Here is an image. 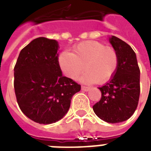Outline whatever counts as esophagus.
Here are the masks:
<instances>
[{"label":"esophagus","mask_w":151,"mask_h":151,"mask_svg":"<svg viewBox=\"0 0 151 151\" xmlns=\"http://www.w3.org/2000/svg\"><path fill=\"white\" fill-rule=\"evenodd\" d=\"M81 89H82L83 91H85V92H88V91L90 89V88L87 87V86H81Z\"/></svg>","instance_id":"34e87169"}]
</instances>
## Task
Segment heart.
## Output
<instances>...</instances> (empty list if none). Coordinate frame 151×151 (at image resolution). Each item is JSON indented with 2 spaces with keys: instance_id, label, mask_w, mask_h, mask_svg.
Returning a JSON list of instances; mask_svg holds the SVG:
<instances>
[{
  "instance_id": "heart-1",
  "label": "heart",
  "mask_w": 151,
  "mask_h": 151,
  "mask_svg": "<svg viewBox=\"0 0 151 151\" xmlns=\"http://www.w3.org/2000/svg\"><path fill=\"white\" fill-rule=\"evenodd\" d=\"M58 63L63 73L75 80L84 70V83L97 81L104 84L111 80L117 70L118 55L114 48L95 41H85L75 45L73 53L64 50L59 55Z\"/></svg>"
}]
</instances>
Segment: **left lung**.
Wrapping results in <instances>:
<instances>
[{
  "mask_svg": "<svg viewBox=\"0 0 151 151\" xmlns=\"http://www.w3.org/2000/svg\"><path fill=\"white\" fill-rule=\"evenodd\" d=\"M118 55V67L114 78L99 88L102 96L93 106L95 114L108 123L130 118L136 110L140 93V70L133 49L115 36L109 39Z\"/></svg>",
  "mask_w": 151,
  "mask_h": 151,
  "instance_id": "obj_1",
  "label": "left lung"
}]
</instances>
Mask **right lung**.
<instances>
[{"mask_svg": "<svg viewBox=\"0 0 151 151\" xmlns=\"http://www.w3.org/2000/svg\"><path fill=\"white\" fill-rule=\"evenodd\" d=\"M55 40L38 37L21 50L14 68V88L20 110L39 124L58 122L66 115L81 85L63 77Z\"/></svg>", "mask_w": 151, "mask_h": 151, "instance_id": "1", "label": "right lung"}]
</instances>
